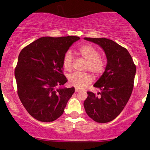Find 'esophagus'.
I'll return each instance as SVG.
<instances>
[{"mask_svg": "<svg viewBox=\"0 0 150 150\" xmlns=\"http://www.w3.org/2000/svg\"><path fill=\"white\" fill-rule=\"evenodd\" d=\"M81 90L79 89H75V92H79Z\"/></svg>", "mask_w": 150, "mask_h": 150, "instance_id": "esophagus-1", "label": "esophagus"}]
</instances>
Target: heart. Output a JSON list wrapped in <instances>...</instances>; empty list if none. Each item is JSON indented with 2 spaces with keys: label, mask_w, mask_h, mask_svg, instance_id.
I'll use <instances>...</instances> for the list:
<instances>
[{
  "label": "heart",
  "mask_w": 150,
  "mask_h": 150,
  "mask_svg": "<svg viewBox=\"0 0 150 150\" xmlns=\"http://www.w3.org/2000/svg\"><path fill=\"white\" fill-rule=\"evenodd\" d=\"M79 54L82 58L87 61L85 71H90L94 78L100 76L105 69V62L100 57V52L97 49L89 44L84 45L79 49ZM63 67L67 71L72 68L73 57L70 52H67L62 59ZM92 81L91 76L88 73H74L69 76L68 83L76 89H83L89 85Z\"/></svg>",
  "instance_id": "obj_1"
}]
</instances>
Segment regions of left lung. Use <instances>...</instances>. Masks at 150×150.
I'll return each mask as SVG.
<instances>
[{"label": "left lung", "instance_id": "1", "mask_svg": "<svg viewBox=\"0 0 150 150\" xmlns=\"http://www.w3.org/2000/svg\"><path fill=\"white\" fill-rule=\"evenodd\" d=\"M102 47L107 64L105 71L93 87L97 95L87 91L84 107L89 117L98 123L111 122L121 113L132 94L136 65L127 50L114 41L106 38H85Z\"/></svg>", "mask_w": 150, "mask_h": 150}]
</instances>
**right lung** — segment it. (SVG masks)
<instances>
[{
	"mask_svg": "<svg viewBox=\"0 0 150 150\" xmlns=\"http://www.w3.org/2000/svg\"><path fill=\"white\" fill-rule=\"evenodd\" d=\"M76 36L43 37L22 49L15 68L18 95L27 112L42 122L56 120L63 113L74 87L62 88L67 81L62 59Z\"/></svg>",
	"mask_w": 150,
	"mask_h": 150,
	"instance_id": "obj_1",
	"label": "right lung"
}]
</instances>
